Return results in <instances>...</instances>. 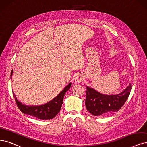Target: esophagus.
Segmentation results:
<instances>
[{
	"mask_svg": "<svg viewBox=\"0 0 147 147\" xmlns=\"http://www.w3.org/2000/svg\"><path fill=\"white\" fill-rule=\"evenodd\" d=\"M74 80H75V82H81L82 80H84L83 76L81 74H76L75 77H74Z\"/></svg>",
	"mask_w": 147,
	"mask_h": 147,
	"instance_id": "1",
	"label": "esophagus"
}]
</instances>
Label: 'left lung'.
<instances>
[{
	"label": "left lung",
	"mask_w": 147,
	"mask_h": 147,
	"mask_svg": "<svg viewBox=\"0 0 147 147\" xmlns=\"http://www.w3.org/2000/svg\"><path fill=\"white\" fill-rule=\"evenodd\" d=\"M132 88L130 83L122 93L116 95H105L86 86L85 104L87 110L94 116H99L117 112L127 101Z\"/></svg>",
	"instance_id": "8db88e82"
}]
</instances>
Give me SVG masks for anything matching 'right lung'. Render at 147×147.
I'll return each mask as SVG.
<instances>
[{
	"label": "right lung",
	"instance_id": "add662e5",
	"mask_svg": "<svg viewBox=\"0 0 147 147\" xmlns=\"http://www.w3.org/2000/svg\"><path fill=\"white\" fill-rule=\"evenodd\" d=\"M13 71V70H12L11 73V78ZM71 86V83H69L52 100L45 104L37 106H28L22 104V103L17 100L14 93H13V94L16 104H17L19 110L23 113L35 117L40 119V120H49V119L54 118L59 113L62 105L63 97L65 93L69 89Z\"/></svg>",
	"mask_w": 147,
	"mask_h": 147
}]
</instances>
